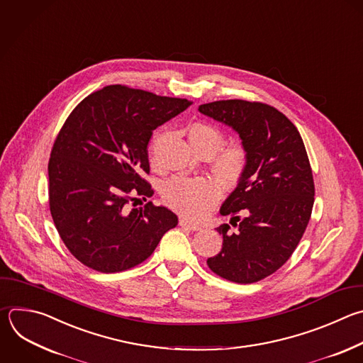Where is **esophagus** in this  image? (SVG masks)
Masks as SVG:
<instances>
[{
  "label": "esophagus",
  "mask_w": 363,
  "mask_h": 363,
  "mask_svg": "<svg viewBox=\"0 0 363 363\" xmlns=\"http://www.w3.org/2000/svg\"><path fill=\"white\" fill-rule=\"evenodd\" d=\"M179 225H181V226H185V228H188V229H191V230H199V229H201L199 225L192 223V222H189V220L185 219V218H181V219H179Z\"/></svg>",
  "instance_id": "1"
}]
</instances>
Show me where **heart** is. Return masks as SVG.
Here are the masks:
<instances>
[{
  "mask_svg": "<svg viewBox=\"0 0 363 363\" xmlns=\"http://www.w3.org/2000/svg\"><path fill=\"white\" fill-rule=\"evenodd\" d=\"M192 150L201 157H212V171L225 186H235L242 179L248 167V152L244 145L229 144L223 147V134L206 123H195L188 128ZM160 140L155 141L154 150ZM218 184L206 177H174L162 189L165 203L181 215L199 220L208 215L219 199Z\"/></svg>",
  "mask_w": 363,
  "mask_h": 363,
  "instance_id": "obj_1",
  "label": "heart"
}]
</instances>
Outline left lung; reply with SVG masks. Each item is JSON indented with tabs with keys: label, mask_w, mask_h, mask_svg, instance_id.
I'll use <instances>...</instances> for the list:
<instances>
[{
	"label": "left lung",
	"mask_w": 363,
	"mask_h": 363,
	"mask_svg": "<svg viewBox=\"0 0 363 363\" xmlns=\"http://www.w3.org/2000/svg\"><path fill=\"white\" fill-rule=\"evenodd\" d=\"M198 109L232 127L248 152L242 179L220 206L235 230L228 223L216 228L222 250L206 264L230 282H258L291 258L311 219L315 185L303 141L268 104L223 99Z\"/></svg>",
	"instance_id": "1"
}]
</instances>
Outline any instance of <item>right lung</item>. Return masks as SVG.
Masks as SVG:
<instances>
[{
  "label": "right lung",
  "mask_w": 363,
  "mask_h": 363,
  "mask_svg": "<svg viewBox=\"0 0 363 363\" xmlns=\"http://www.w3.org/2000/svg\"><path fill=\"white\" fill-rule=\"evenodd\" d=\"M191 102L124 85L84 98L57 135L48 162L50 211L68 251L85 267L113 274L131 269L155 251L178 216L151 201L128 203L154 189L150 174L152 131ZM147 201V199H145Z\"/></svg>",
  "instance_id": "add662e5"
}]
</instances>
